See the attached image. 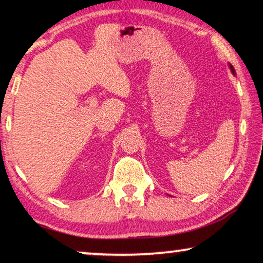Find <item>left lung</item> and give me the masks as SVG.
Returning <instances> with one entry per match:
<instances>
[{
  "label": "left lung",
  "mask_w": 263,
  "mask_h": 263,
  "mask_svg": "<svg viewBox=\"0 0 263 263\" xmlns=\"http://www.w3.org/2000/svg\"><path fill=\"white\" fill-rule=\"evenodd\" d=\"M230 67H231V71H232V72H233V74H234V73H236V71H234V69H233V66H232V65H230Z\"/></svg>",
  "instance_id": "left-lung-1"
}]
</instances>
